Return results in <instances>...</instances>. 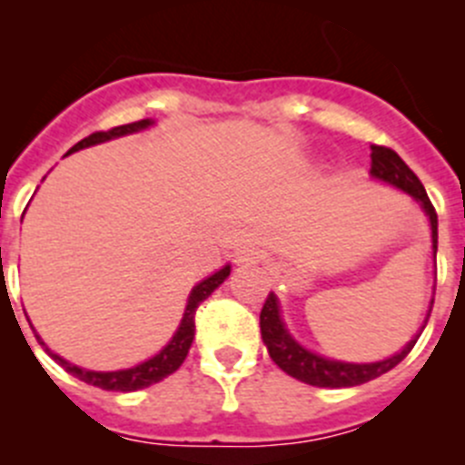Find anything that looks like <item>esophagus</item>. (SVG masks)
I'll return each instance as SVG.
<instances>
[{"label":"esophagus","mask_w":465,"mask_h":465,"mask_svg":"<svg viewBox=\"0 0 465 465\" xmlns=\"http://www.w3.org/2000/svg\"><path fill=\"white\" fill-rule=\"evenodd\" d=\"M261 261V252L253 249V246H242L235 252V262L237 265H253V262Z\"/></svg>","instance_id":"esophagus-1"}]
</instances>
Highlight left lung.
Masks as SVG:
<instances>
[{
    "mask_svg": "<svg viewBox=\"0 0 465 465\" xmlns=\"http://www.w3.org/2000/svg\"><path fill=\"white\" fill-rule=\"evenodd\" d=\"M371 151V174L375 176V179H380V182L391 183V186L401 188V191H405L408 195H412L426 212V216H429L430 221V237H433L435 256V252H438V213H435L433 204H430L421 182H419L417 174L402 163V158L396 151L386 149V146H377V143H372ZM430 305H433V302H430ZM426 316H430V310ZM426 322H429V319H424L421 331L426 328ZM421 331H419L398 354H393L391 359L377 361V363H344V361H332L326 359V356L314 354V351H310V349H305L302 344L295 342V340L291 338V332L286 331V326H283L282 314H279V300L274 293L268 295V300H265V305H262L261 310V335L262 342H265V347H268L270 351V359H272L286 375L305 381V384L323 386V389L359 386L365 384V381L375 380V377L384 375V372L396 368V365L412 351Z\"/></svg>",
    "mask_w": 465,
    "mask_h": 465,
    "instance_id": "1",
    "label": "left lung"
}]
</instances>
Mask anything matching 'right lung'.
<instances>
[{
  "mask_svg": "<svg viewBox=\"0 0 465 465\" xmlns=\"http://www.w3.org/2000/svg\"><path fill=\"white\" fill-rule=\"evenodd\" d=\"M149 125H153V121L149 118H143V121H134L127 123V125H118L111 127L106 133H93L88 134L85 139H81L79 143H74L72 149L67 153H74V151H81L85 146H94V143L109 142V139L123 137V134H133L139 133V130H146ZM230 274V265L221 268L219 272H213L212 277L203 279V282L197 283L195 289L191 291L186 302V310H183V319L176 328V332L172 335L170 342L165 347L160 349V354H155L153 359L143 361V363L134 365V368H127V371H114V372H94V371H85V368H79V365H72L69 361L60 359L57 354H53L51 349L46 347V342H41V338L36 335V340L41 342V347H46L48 354L57 361V363L63 365L64 371L72 372L74 377H79L81 381L93 386H100L104 391H137V389H146V386L155 384V381L165 380L167 375H172L174 371H179V365L186 361L188 349H191L193 338H195V312L200 307L203 300H207L213 291L219 289L221 283L228 279Z\"/></svg>",
  "mask_w": 465,
  "mask_h": 465,
  "instance_id": "right-lung-1",
  "label": "right lung"
}]
</instances>
